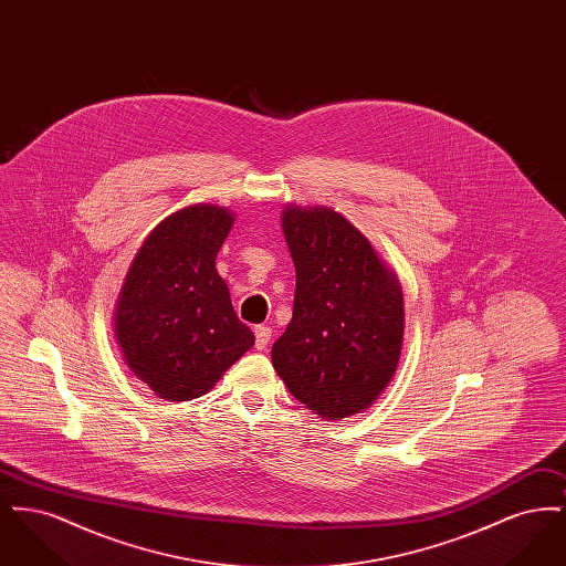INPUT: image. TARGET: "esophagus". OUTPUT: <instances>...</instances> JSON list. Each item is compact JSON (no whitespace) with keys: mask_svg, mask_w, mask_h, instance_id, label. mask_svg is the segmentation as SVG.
Instances as JSON below:
<instances>
[{"mask_svg":"<svg viewBox=\"0 0 566 566\" xmlns=\"http://www.w3.org/2000/svg\"><path fill=\"white\" fill-rule=\"evenodd\" d=\"M254 337H256V350H265L268 346H270L271 342V328L270 326H265V324H259L256 328H254Z\"/></svg>","mask_w":566,"mask_h":566,"instance_id":"esophagus-1","label":"esophagus"}]
</instances>
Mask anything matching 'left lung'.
I'll return each instance as SVG.
<instances>
[{
  "label": "left lung",
  "mask_w": 566,
  "mask_h": 566,
  "mask_svg": "<svg viewBox=\"0 0 566 566\" xmlns=\"http://www.w3.org/2000/svg\"><path fill=\"white\" fill-rule=\"evenodd\" d=\"M282 229L295 263V305L271 348L273 369L324 420L360 413L399 365L401 284L369 240L328 208L289 206Z\"/></svg>",
  "instance_id": "1"
}]
</instances>
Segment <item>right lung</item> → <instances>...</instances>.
<instances>
[{"instance_id": "1", "label": "right lung", "mask_w": 566, "mask_h": 566, "mask_svg": "<svg viewBox=\"0 0 566 566\" xmlns=\"http://www.w3.org/2000/svg\"><path fill=\"white\" fill-rule=\"evenodd\" d=\"M231 224L227 208L178 210L153 229L127 271L114 312L116 342L127 367L165 401L206 395L254 346L216 271Z\"/></svg>"}]
</instances>
